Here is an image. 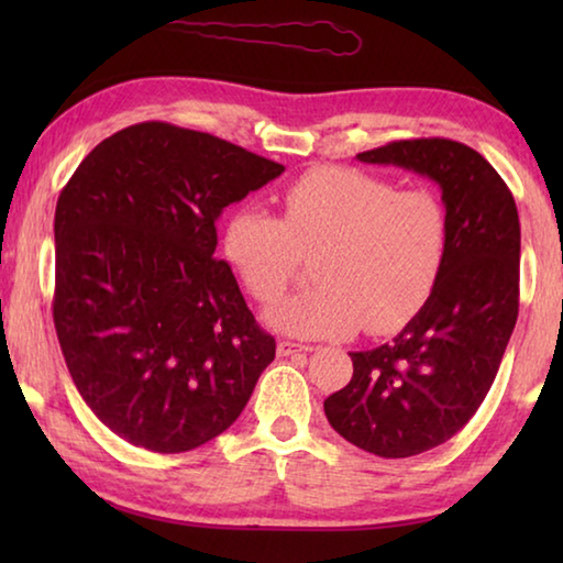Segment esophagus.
<instances>
[{"instance_id":"1","label":"esophagus","mask_w":563,"mask_h":563,"mask_svg":"<svg viewBox=\"0 0 563 563\" xmlns=\"http://www.w3.org/2000/svg\"><path fill=\"white\" fill-rule=\"evenodd\" d=\"M308 350H312V347L298 345V342H290V340L278 342V357H290V355H298V352H308Z\"/></svg>"}]
</instances>
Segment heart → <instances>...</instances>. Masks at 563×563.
I'll list each match as a JSON object with an SVG mask.
<instances>
[{"label":"heart","mask_w":563,"mask_h":563,"mask_svg":"<svg viewBox=\"0 0 563 563\" xmlns=\"http://www.w3.org/2000/svg\"><path fill=\"white\" fill-rule=\"evenodd\" d=\"M280 208L283 218L238 208L223 228L225 261L261 302L280 298L300 261L318 255L316 288L265 312L275 330L305 340L360 328L387 335L432 298L450 247V218L432 190L325 166L285 188Z\"/></svg>","instance_id":"heart-1"}]
</instances>
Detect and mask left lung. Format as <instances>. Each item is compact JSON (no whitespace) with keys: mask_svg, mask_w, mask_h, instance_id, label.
<instances>
[{"mask_svg":"<svg viewBox=\"0 0 563 563\" xmlns=\"http://www.w3.org/2000/svg\"><path fill=\"white\" fill-rule=\"evenodd\" d=\"M357 161L434 180L450 218L432 298L393 342L350 352L352 379L325 399L340 437L402 460L450 440L487 397L519 316L521 228L507 184L460 141H393Z\"/></svg>","mask_w":563,"mask_h":563,"instance_id":"1","label":"left lung"}]
</instances>
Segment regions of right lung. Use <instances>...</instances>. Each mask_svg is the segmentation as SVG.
Listing matches in <instances>:
<instances>
[{"label": "right lung", "instance_id": "obj_1", "mask_svg": "<svg viewBox=\"0 0 563 563\" xmlns=\"http://www.w3.org/2000/svg\"><path fill=\"white\" fill-rule=\"evenodd\" d=\"M285 166L211 133L136 123L103 139L54 216V328L84 402L151 452L225 432L275 357L225 261L223 208Z\"/></svg>", "mask_w": 563, "mask_h": 563}]
</instances>
